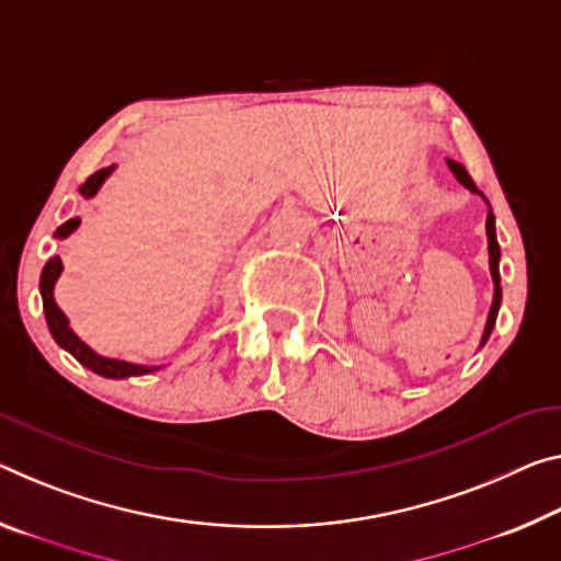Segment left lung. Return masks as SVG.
I'll use <instances>...</instances> for the list:
<instances>
[{
    "instance_id": "left-lung-1",
    "label": "left lung",
    "mask_w": 561,
    "mask_h": 561,
    "mask_svg": "<svg viewBox=\"0 0 561 561\" xmlns=\"http://www.w3.org/2000/svg\"><path fill=\"white\" fill-rule=\"evenodd\" d=\"M447 164L451 172H455L457 182L461 186H467L469 192L479 194L486 202V197L482 192L477 190V184L472 182V176H469V172L465 167H461L459 162H455V159H447ZM489 207V202H486ZM486 249H489V272H492V282H494V297H492V307H489V317H486V324H484V334H482V342H479V346H484L489 334H492L494 329V322H496V314H500V305H502V287H500V242H496V229H494V215H492V207H489L486 211Z\"/></svg>"
}]
</instances>
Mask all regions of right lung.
Returning <instances> with one entry per match:
<instances>
[{
	"mask_svg": "<svg viewBox=\"0 0 561 561\" xmlns=\"http://www.w3.org/2000/svg\"><path fill=\"white\" fill-rule=\"evenodd\" d=\"M117 167H104L100 172H94L89 180L79 186V192H82L84 199H92L96 192L102 190V184L110 180L112 172ZM82 225V219L75 217V219H67L65 225H61L55 239H67L72 232H77V227ZM61 270H65V264H61L59 256H51V260L44 264L42 270V279H39V295H42V307H44V317H47V327H49V334L55 336V342L61 346V350H67L72 357L82 364V367L92 369L94 375L106 377V379H129V377H141V375H152V371L162 369V367H152V364H135V362H124V359H112V357H104V354H96L92 346L87 342H82L77 336V332L72 327H69V319L67 314L61 312L57 299H55V287H57V279Z\"/></svg>",
	"mask_w": 561,
	"mask_h": 561,
	"instance_id": "right-lung-1",
	"label": "right lung"
}]
</instances>
